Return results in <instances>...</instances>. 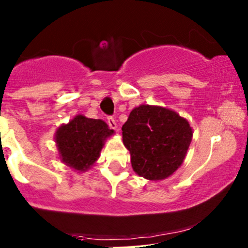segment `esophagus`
I'll return each instance as SVG.
<instances>
[{
    "instance_id": "obj_1",
    "label": "esophagus",
    "mask_w": 248,
    "mask_h": 248,
    "mask_svg": "<svg viewBox=\"0 0 248 248\" xmlns=\"http://www.w3.org/2000/svg\"><path fill=\"white\" fill-rule=\"evenodd\" d=\"M107 122H108V126L111 129H116L117 128V122H116V120L114 119V117L109 116L108 119H107Z\"/></svg>"
}]
</instances>
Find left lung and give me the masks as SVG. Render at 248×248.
Masks as SVG:
<instances>
[{
    "label": "left lung",
    "instance_id": "8db88e82",
    "mask_svg": "<svg viewBox=\"0 0 248 248\" xmlns=\"http://www.w3.org/2000/svg\"><path fill=\"white\" fill-rule=\"evenodd\" d=\"M192 136L187 120L162 107L134 108L122 126L133 170L155 181L170 176L181 166Z\"/></svg>",
    "mask_w": 248,
    "mask_h": 248
}]
</instances>
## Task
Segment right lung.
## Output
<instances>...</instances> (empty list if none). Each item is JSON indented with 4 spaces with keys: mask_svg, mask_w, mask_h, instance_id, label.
<instances>
[{
    "mask_svg": "<svg viewBox=\"0 0 248 248\" xmlns=\"http://www.w3.org/2000/svg\"><path fill=\"white\" fill-rule=\"evenodd\" d=\"M114 133L102 120L78 115L56 132V142L62 162L79 171L89 169L99 157L106 138Z\"/></svg>",
    "mask_w": 248,
    "mask_h": 248,
    "instance_id": "right-lung-1",
    "label": "right lung"
}]
</instances>
